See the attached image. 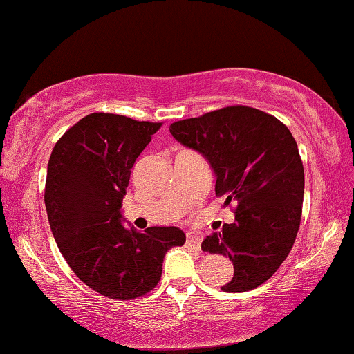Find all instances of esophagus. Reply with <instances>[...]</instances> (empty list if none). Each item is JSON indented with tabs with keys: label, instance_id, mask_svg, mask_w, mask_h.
Masks as SVG:
<instances>
[{
	"label": "esophagus",
	"instance_id": "esophagus-1",
	"mask_svg": "<svg viewBox=\"0 0 354 354\" xmlns=\"http://www.w3.org/2000/svg\"><path fill=\"white\" fill-rule=\"evenodd\" d=\"M202 241H203V235L198 234V232H189L186 235V243L192 248V250L200 251L202 248Z\"/></svg>",
	"mask_w": 354,
	"mask_h": 354
}]
</instances>
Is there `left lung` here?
<instances>
[{
    "label": "left lung",
    "mask_w": 354,
    "mask_h": 354,
    "mask_svg": "<svg viewBox=\"0 0 354 354\" xmlns=\"http://www.w3.org/2000/svg\"><path fill=\"white\" fill-rule=\"evenodd\" d=\"M178 143L208 160L214 191L236 203L235 221L202 243L229 256L234 277L225 292H245L278 270L297 236L304 202V165L286 125L263 111L227 106L170 125Z\"/></svg>",
    "instance_id": "1"
}]
</instances>
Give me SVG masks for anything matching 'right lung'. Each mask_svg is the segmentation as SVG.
<instances>
[{
  "label": "right lung",
  "mask_w": 354,
  "mask_h": 354,
  "mask_svg": "<svg viewBox=\"0 0 354 354\" xmlns=\"http://www.w3.org/2000/svg\"><path fill=\"white\" fill-rule=\"evenodd\" d=\"M160 125L88 114L57 141L47 165L44 202L57 246L76 277L109 299L152 291L167 251L186 241L178 227L125 225L120 211L131 168Z\"/></svg>",
  "instance_id": "obj_1"
}]
</instances>
